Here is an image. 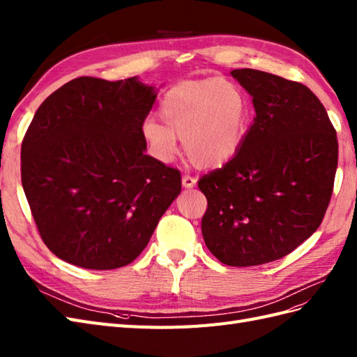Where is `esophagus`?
I'll use <instances>...</instances> for the list:
<instances>
[{"instance_id":"obj_1","label":"esophagus","mask_w":357,"mask_h":357,"mask_svg":"<svg viewBox=\"0 0 357 357\" xmlns=\"http://www.w3.org/2000/svg\"><path fill=\"white\" fill-rule=\"evenodd\" d=\"M181 185L185 188H194L197 185V178L192 177V176H183Z\"/></svg>"}]
</instances>
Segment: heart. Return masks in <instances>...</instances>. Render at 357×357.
<instances>
[{
	"mask_svg": "<svg viewBox=\"0 0 357 357\" xmlns=\"http://www.w3.org/2000/svg\"><path fill=\"white\" fill-rule=\"evenodd\" d=\"M249 100L242 86L227 78L183 81L159 103V119L142 124V135L160 162L178 153L177 138L190 160L215 168L236 156L249 123Z\"/></svg>",
	"mask_w": 357,
	"mask_h": 357,
	"instance_id": "obj_1",
	"label": "heart"
}]
</instances>
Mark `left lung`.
<instances>
[{
  "mask_svg": "<svg viewBox=\"0 0 357 357\" xmlns=\"http://www.w3.org/2000/svg\"><path fill=\"white\" fill-rule=\"evenodd\" d=\"M231 76L252 98L255 119L236 156L198 180L207 198L201 231L220 263L259 266L293 252L320 227L338 139L306 85L254 69Z\"/></svg>",
  "mask_w": 357,
  "mask_h": 357,
  "instance_id": "8db88e82",
  "label": "left lung"
}]
</instances>
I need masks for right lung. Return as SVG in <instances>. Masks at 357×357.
Segmentation results:
<instances>
[{"instance_id":"add662e5","label":"right lung","mask_w":357,"mask_h":357,"mask_svg":"<svg viewBox=\"0 0 357 357\" xmlns=\"http://www.w3.org/2000/svg\"><path fill=\"white\" fill-rule=\"evenodd\" d=\"M137 76H81L34 114L21 177L38 233L73 266L130 264L181 190L180 171L146 155L144 120L156 100Z\"/></svg>"}]
</instances>
